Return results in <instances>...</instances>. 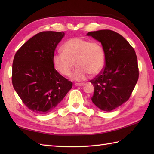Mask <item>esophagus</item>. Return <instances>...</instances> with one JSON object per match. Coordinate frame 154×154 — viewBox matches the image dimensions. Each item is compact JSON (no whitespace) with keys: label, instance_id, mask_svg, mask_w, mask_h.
<instances>
[{"label":"esophagus","instance_id":"esophagus-1","mask_svg":"<svg viewBox=\"0 0 154 154\" xmlns=\"http://www.w3.org/2000/svg\"><path fill=\"white\" fill-rule=\"evenodd\" d=\"M75 86H77V87H80V86H83L84 85V83H76L75 84Z\"/></svg>","mask_w":154,"mask_h":154}]
</instances>
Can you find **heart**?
<instances>
[{
  "instance_id": "b5f03b06",
  "label": "heart",
  "mask_w": 154,
  "mask_h": 154,
  "mask_svg": "<svg viewBox=\"0 0 154 154\" xmlns=\"http://www.w3.org/2000/svg\"><path fill=\"white\" fill-rule=\"evenodd\" d=\"M62 52L54 54L53 65L61 75L70 76L75 63L77 69L72 75L75 81H84L89 75H97L103 69L104 51L97 42H90L82 38H72L65 42Z\"/></svg>"
}]
</instances>
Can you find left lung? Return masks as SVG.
Returning a JSON list of instances; mask_svg holds the SVG:
<instances>
[{"label":"left lung","mask_w":154,"mask_h":154,"mask_svg":"<svg viewBox=\"0 0 154 154\" xmlns=\"http://www.w3.org/2000/svg\"><path fill=\"white\" fill-rule=\"evenodd\" d=\"M100 42L105 56V66L90 81L94 90L93 103L110 112L129 99L139 77L136 52L128 42L116 32L103 30L88 32Z\"/></svg>","instance_id":"1"}]
</instances>
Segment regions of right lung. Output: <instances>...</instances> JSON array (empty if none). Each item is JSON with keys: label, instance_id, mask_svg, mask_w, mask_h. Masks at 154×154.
<instances>
[{"label": "right lung", "instance_id": "1", "mask_svg": "<svg viewBox=\"0 0 154 154\" xmlns=\"http://www.w3.org/2000/svg\"><path fill=\"white\" fill-rule=\"evenodd\" d=\"M63 32H42L16 51L12 64V82L26 106L39 114L54 110L73 86L55 70L54 51Z\"/></svg>", "mask_w": 154, "mask_h": 154}]
</instances>
